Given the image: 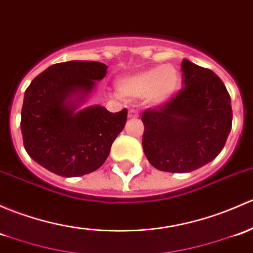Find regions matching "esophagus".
Instances as JSON below:
<instances>
[{
    "mask_svg": "<svg viewBox=\"0 0 253 253\" xmlns=\"http://www.w3.org/2000/svg\"><path fill=\"white\" fill-rule=\"evenodd\" d=\"M138 111L134 110V109H131V110L128 111V118L129 119H137L138 118Z\"/></svg>",
    "mask_w": 253,
    "mask_h": 253,
    "instance_id": "esophagus-1",
    "label": "esophagus"
}]
</instances>
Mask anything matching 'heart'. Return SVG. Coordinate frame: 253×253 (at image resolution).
Masks as SVG:
<instances>
[{
	"instance_id": "obj_1",
	"label": "heart",
	"mask_w": 253,
	"mask_h": 253,
	"mask_svg": "<svg viewBox=\"0 0 253 253\" xmlns=\"http://www.w3.org/2000/svg\"><path fill=\"white\" fill-rule=\"evenodd\" d=\"M180 84V75L173 65L139 70L127 75L119 81L120 94L128 99L145 98L149 104L161 105L171 99L177 93Z\"/></svg>"
}]
</instances>
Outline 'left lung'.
<instances>
[{
  "label": "left lung",
  "instance_id": "8db88e82",
  "mask_svg": "<svg viewBox=\"0 0 253 253\" xmlns=\"http://www.w3.org/2000/svg\"><path fill=\"white\" fill-rule=\"evenodd\" d=\"M183 87L165 104L142 114L143 150L155 169L185 173L222 151L232 129L230 95L210 69L183 59Z\"/></svg>",
  "mask_w": 253,
  "mask_h": 253
}]
</instances>
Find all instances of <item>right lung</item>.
Returning <instances> with one entry per match:
<instances>
[{
	"label": "right lung",
	"mask_w": 253,
	"mask_h": 253,
	"mask_svg": "<svg viewBox=\"0 0 253 253\" xmlns=\"http://www.w3.org/2000/svg\"><path fill=\"white\" fill-rule=\"evenodd\" d=\"M108 66L89 60L53 64L26 88L20 128L33 160L62 177L99 169L124 129L127 110L110 113L100 105L78 110Z\"/></svg>",
	"instance_id": "right-lung-1"
}]
</instances>
